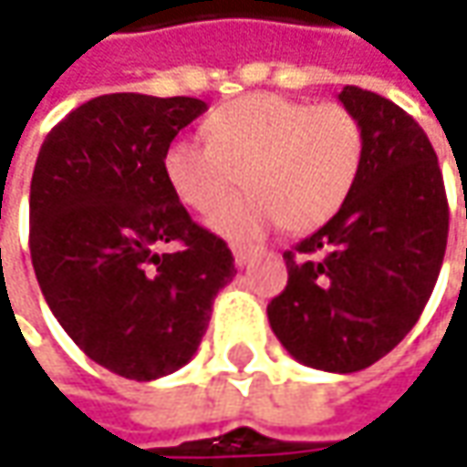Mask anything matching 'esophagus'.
<instances>
[{
  "instance_id": "esophagus-1",
  "label": "esophagus",
  "mask_w": 467,
  "mask_h": 467,
  "mask_svg": "<svg viewBox=\"0 0 467 467\" xmlns=\"http://www.w3.org/2000/svg\"><path fill=\"white\" fill-rule=\"evenodd\" d=\"M233 256L237 266H245V264H248V256H251V248H248V245H240V243H233Z\"/></svg>"
}]
</instances>
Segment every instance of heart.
I'll return each mask as SVG.
<instances>
[{"mask_svg": "<svg viewBox=\"0 0 467 467\" xmlns=\"http://www.w3.org/2000/svg\"><path fill=\"white\" fill-rule=\"evenodd\" d=\"M203 129L208 142H169L163 177L184 206L211 213L243 176L252 192L211 216L234 240L272 222L285 233L322 227L348 201L365 161L362 124L341 102L259 92L216 108Z\"/></svg>", "mask_w": 467, "mask_h": 467, "instance_id": "b5f03b06", "label": "heart"}]
</instances>
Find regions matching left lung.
I'll return each mask as SVG.
<instances>
[{
  "mask_svg": "<svg viewBox=\"0 0 467 467\" xmlns=\"http://www.w3.org/2000/svg\"><path fill=\"white\" fill-rule=\"evenodd\" d=\"M365 131V161L341 211L285 251L288 285L266 306L301 365L370 368L420 319L450 233L444 177L420 124L391 99L343 87Z\"/></svg>",
  "mask_w": 467,
  "mask_h": 467,
  "instance_id": "obj_1",
  "label": "left lung"
}]
</instances>
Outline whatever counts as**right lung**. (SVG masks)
I'll list each match as a JSON object with an SVG mask.
<instances>
[{
  "label": "right lung",
  "instance_id": "add662e5",
  "mask_svg": "<svg viewBox=\"0 0 467 467\" xmlns=\"http://www.w3.org/2000/svg\"><path fill=\"white\" fill-rule=\"evenodd\" d=\"M195 97L102 95L44 140L31 179V261L73 343L105 370L155 380L192 359L216 293L234 277L227 243L192 222L163 177ZM179 242L174 254H158Z\"/></svg>",
  "mask_w": 467,
  "mask_h": 467
}]
</instances>
